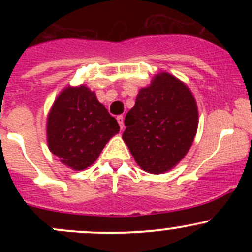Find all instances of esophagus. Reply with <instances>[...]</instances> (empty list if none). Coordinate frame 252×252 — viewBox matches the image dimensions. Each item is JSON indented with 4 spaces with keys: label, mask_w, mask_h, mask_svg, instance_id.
<instances>
[{
    "label": "esophagus",
    "mask_w": 252,
    "mask_h": 252,
    "mask_svg": "<svg viewBox=\"0 0 252 252\" xmlns=\"http://www.w3.org/2000/svg\"><path fill=\"white\" fill-rule=\"evenodd\" d=\"M117 122H118L119 126H121V130H123V128H124V117L123 116H118V117H117Z\"/></svg>",
    "instance_id": "obj_1"
}]
</instances>
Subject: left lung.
I'll return each mask as SVG.
<instances>
[{
  "label": "left lung",
  "mask_w": 252,
  "mask_h": 252,
  "mask_svg": "<svg viewBox=\"0 0 252 252\" xmlns=\"http://www.w3.org/2000/svg\"><path fill=\"white\" fill-rule=\"evenodd\" d=\"M124 123L123 140L139 167L166 173L184 158L196 135V100L187 84L161 72L139 90Z\"/></svg>",
  "instance_id": "8db88e82"
}]
</instances>
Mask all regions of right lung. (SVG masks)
Returning <instances> with one entry per match:
<instances>
[{
    "label": "right lung",
    "mask_w": 252,
    "mask_h": 252,
    "mask_svg": "<svg viewBox=\"0 0 252 252\" xmlns=\"http://www.w3.org/2000/svg\"><path fill=\"white\" fill-rule=\"evenodd\" d=\"M118 131L114 117L84 84L65 86L47 114L48 149L73 171L90 167Z\"/></svg>",
    "instance_id": "add662e5"
}]
</instances>
